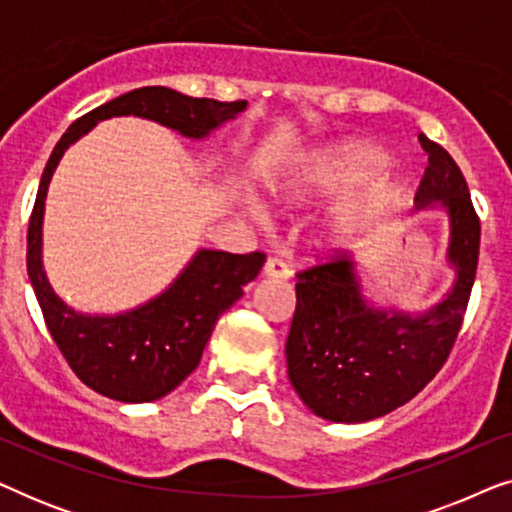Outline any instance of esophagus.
Wrapping results in <instances>:
<instances>
[{
	"label": "esophagus",
	"instance_id": "obj_1",
	"mask_svg": "<svg viewBox=\"0 0 512 512\" xmlns=\"http://www.w3.org/2000/svg\"><path fill=\"white\" fill-rule=\"evenodd\" d=\"M263 277L265 279H289L291 270H289V265H286L284 261H279V258H268L263 265Z\"/></svg>",
	"mask_w": 512,
	"mask_h": 512
}]
</instances>
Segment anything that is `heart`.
Listing matches in <instances>:
<instances>
[{"label": "heart", "mask_w": 512, "mask_h": 512, "mask_svg": "<svg viewBox=\"0 0 512 512\" xmlns=\"http://www.w3.org/2000/svg\"><path fill=\"white\" fill-rule=\"evenodd\" d=\"M389 167L387 151L368 142H347L331 149L324 156L314 158L303 172L282 181L277 193L286 200H307L312 195H328L347 191L361 181L384 172ZM403 191V184L394 177H384L375 188V198L382 202H394ZM251 214L261 216V207L251 205ZM370 214V202H349L335 209L324 223V240L331 247H347L366 228Z\"/></svg>", "instance_id": "1"}]
</instances>
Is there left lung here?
<instances>
[{
	"label": "left lung",
	"mask_w": 512,
	"mask_h": 512,
	"mask_svg": "<svg viewBox=\"0 0 512 512\" xmlns=\"http://www.w3.org/2000/svg\"><path fill=\"white\" fill-rule=\"evenodd\" d=\"M419 142L429 167L417 209L445 214L452 286L440 303L408 312L366 296L359 265L345 258L300 272L286 366L300 401L328 422H370L415 398L445 363L464 319L478 270L480 221L454 158L426 135Z\"/></svg>",
	"instance_id": "left-lung-1"
}]
</instances>
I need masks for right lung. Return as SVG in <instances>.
Segmentation results:
<instances>
[{"mask_svg":"<svg viewBox=\"0 0 512 512\" xmlns=\"http://www.w3.org/2000/svg\"><path fill=\"white\" fill-rule=\"evenodd\" d=\"M244 109L247 102L200 100L165 86L137 88L81 116L55 144L27 230V277L55 345L97 394L121 403H149L177 389L198 368L216 321L244 296V286L254 282L265 256L198 249L184 270L142 305L114 314L74 310L53 289L44 268V212L55 167L69 146L114 116L144 118L202 142Z\"/></svg>","mask_w":512,"mask_h":512,"instance_id":"obj_1","label":"right lung"}]
</instances>
